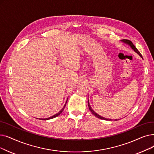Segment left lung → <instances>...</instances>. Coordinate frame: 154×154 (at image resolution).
<instances>
[{
  "label": "left lung",
  "instance_id": "left-lung-1",
  "mask_svg": "<svg viewBox=\"0 0 154 154\" xmlns=\"http://www.w3.org/2000/svg\"><path fill=\"white\" fill-rule=\"evenodd\" d=\"M122 42H123V43H125V44H126V45H128L130 46V47L131 48L132 50H134V51H135V52L137 53V54L139 55V56H140V57L142 58V55H141V53H140L139 52V51L137 49V48L135 47V45L132 43V42H131V41H130V40H128V39H123ZM88 106H89V110L91 111V112L92 113V114H93L95 116H96L97 118H99V119H104V120H109V121H110V120H111V119L106 118L103 117V116H101L99 115L98 114H97V113H96L94 111V110L92 109V108H91V105H90V104H89V100H88ZM115 120L116 121V120H118V119H116Z\"/></svg>",
  "mask_w": 154,
  "mask_h": 154
}]
</instances>
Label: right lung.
Instances as JSON below:
<instances>
[{
    "label": "right lung",
    "instance_id": "right-lung-1",
    "mask_svg": "<svg viewBox=\"0 0 154 154\" xmlns=\"http://www.w3.org/2000/svg\"><path fill=\"white\" fill-rule=\"evenodd\" d=\"M66 102H67V100H66V103H65L64 106L63 107V108H62L60 111L58 112H57V114H55V115H53V116H51V117H49V118H39V119H42V120H48V119H52V118H55V117L59 116V115H60L61 113L63 112V109H64V108H65V106H66Z\"/></svg>",
    "mask_w": 154,
    "mask_h": 154
}]
</instances>
